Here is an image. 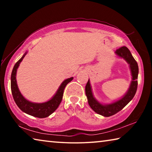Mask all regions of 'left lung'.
Returning a JSON list of instances; mask_svg holds the SVG:
<instances>
[{"instance_id": "1", "label": "left lung", "mask_w": 152, "mask_h": 152, "mask_svg": "<svg viewBox=\"0 0 152 152\" xmlns=\"http://www.w3.org/2000/svg\"><path fill=\"white\" fill-rule=\"evenodd\" d=\"M115 53L119 58L124 59L129 66L132 80L126 93L120 99L115 101L111 103L102 104L97 101L94 96L89 79L85 86V92L90 107L94 112L104 117L112 116L122 110L133 99L137 88L139 68L137 61L133 57L131 51L127 47L123 46L115 51Z\"/></svg>"}]
</instances>
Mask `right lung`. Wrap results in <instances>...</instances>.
<instances>
[{
  "mask_svg": "<svg viewBox=\"0 0 152 152\" xmlns=\"http://www.w3.org/2000/svg\"><path fill=\"white\" fill-rule=\"evenodd\" d=\"M27 51H26L21 58L15 64L13 69H12L11 76V88L12 96H13L15 103L23 112L35 117L45 118L50 116L57 109L61 100H62L64 88L69 82L72 80L74 78L71 77V78H67L65 80H64L62 83L60 84V86H59L55 94L49 101L42 102V103L33 102L28 101L20 93L16 79L17 69L19 68L20 62L23 60L25 55L27 54Z\"/></svg>",
  "mask_w": 152,
  "mask_h": 152,
  "instance_id": "right-lung-1",
  "label": "right lung"
}]
</instances>
